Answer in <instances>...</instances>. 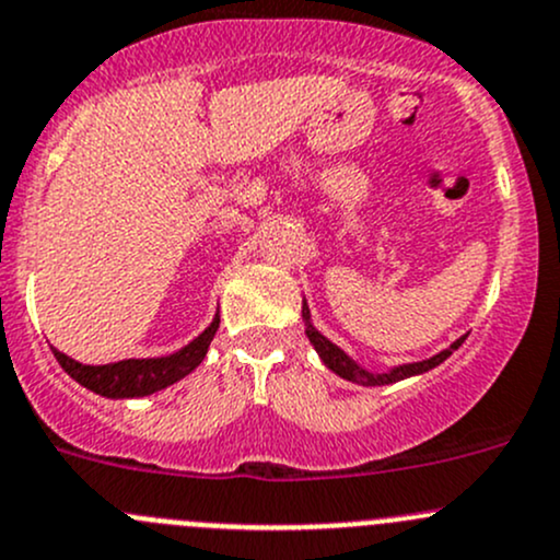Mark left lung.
<instances>
[{
    "instance_id": "8db88e82",
    "label": "left lung",
    "mask_w": 560,
    "mask_h": 560,
    "mask_svg": "<svg viewBox=\"0 0 560 560\" xmlns=\"http://www.w3.org/2000/svg\"><path fill=\"white\" fill-rule=\"evenodd\" d=\"M303 319H306V336H308V341L314 343V349H316V354H319V358H322V363H325L327 369L332 371V374L341 376V380L354 382V385H363V387L393 385V382L409 380V376H417V374H425V371L436 369L439 363H444V360H447L450 354H453L455 349L460 347L463 341H466V336H463V338H457L455 343H450V347L444 349V352L433 354V358H428V360H420V363L395 365V369L385 371V374H371V371L360 369V365L354 363V360L349 358V354L343 352V349H338L336 343L327 341V338L322 336L319 330H316V327L312 325V314H308V306H306V303H303Z\"/></svg>"
}]
</instances>
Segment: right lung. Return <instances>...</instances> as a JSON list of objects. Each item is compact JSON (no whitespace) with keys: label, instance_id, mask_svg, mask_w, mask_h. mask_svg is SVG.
<instances>
[{"label":"right lung","instance_id":"obj_1","mask_svg":"<svg viewBox=\"0 0 560 560\" xmlns=\"http://www.w3.org/2000/svg\"><path fill=\"white\" fill-rule=\"evenodd\" d=\"M219 330V314L213 316L211 325L167 358H145V360H118L107 365H83L78 360L67 358L65 352L54 349V358L59 360L61 369L92 393L105 395V398H143V395L160 393V389L175 385L186 374L197 369L211 347L213 336Z\"/></svg>","mask_w":560,"mask_h":560}]
</instances>
